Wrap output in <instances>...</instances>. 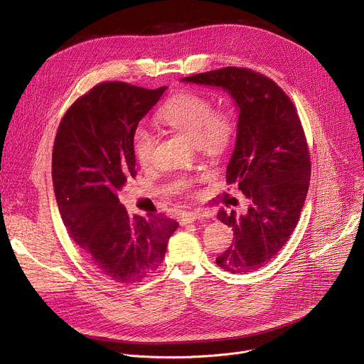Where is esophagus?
<instances>
[{
    "instance_id": "34e87169",
    "label": "esophagus",
    "mask_w": 364,
    "mask_h": 364,
    "mask_svg": "<svg viewBox=\"0 0 364 364\" xmlns=\"http://www.w3.org/2000/svg\"><path fill=\"white\" fill-rule=\"evenodd\" d=\"M206 216V213L203 210H195V212H188L186 215H183L181 218V225H186V224H191L193 221L196 220H200V218Z\"/></svg>"
}]
</instances>
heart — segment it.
Here are the masks:
<instances>
[{"label": "heart", "mask_w": 364, "mask_h": 364, "mask_svg": "<svg viewBox=\"0 0 364 364\" xmlns=\"http://www.w3.org/2000/svg\"><path fill=\"white\" fill-rule=\"evenodd\" d=\"M162 123L174 132H178L196 141V148L210 156L223 155L235 134V121L230 109L213 108L212 101L203 95L184 92L168 101L158 114ZM133 152L141 166H148L154 161L155 137L139 127L133 136ZM188 180L178 183L186 188Z\"/></svg>", "instance_id": "obj_1"}]
</instances>
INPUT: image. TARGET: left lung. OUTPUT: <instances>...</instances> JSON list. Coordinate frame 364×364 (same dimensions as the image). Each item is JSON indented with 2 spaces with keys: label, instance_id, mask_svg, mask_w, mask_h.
I'll use <instances>...</instances> for the list:
<instances>
[{
  "label": "left lung",
  "instance_id": "left-lung-1",
  "mask_svg": "<svg viewBox=\"0 0 364 364\" xmlns=\"http://www.w3.org/2000/svg\"><path fill=\"white\" fill-rule=\"evenodd\" d=\"M183 82L220 86L238 107L237 141L227 183L250 200L245 215L221 210L234 243L216 257L220 268L246 274L272 260L291 237L310 181V152L300 117L287 93L268 76L246 67L199 73Z\"/></svg>",
  "mask_w": 364,
  "mask_h": 364
}]
</instances>
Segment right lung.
Here are the masks:
<instances>
[{
    "label": "right lung",
    "mask_w": 364,
    "mask_h": 364,
    "mask_svg": "<svg viewBox=\"0 0 364 364\" xmlns=\"http://www.w3.org/2000/svg\"><path fill=\"white\" fill-rule=\"evenodd\" d=\"M165 89L96 85L65 111L54 141L53 183L68 235L95 269L119 284L151 277L178 228L165 215L129 216L118 199L121 187L136 177L139 121Z\"/></svg>",
    "instance_id": "right-lung-1"
}]
</instances>
